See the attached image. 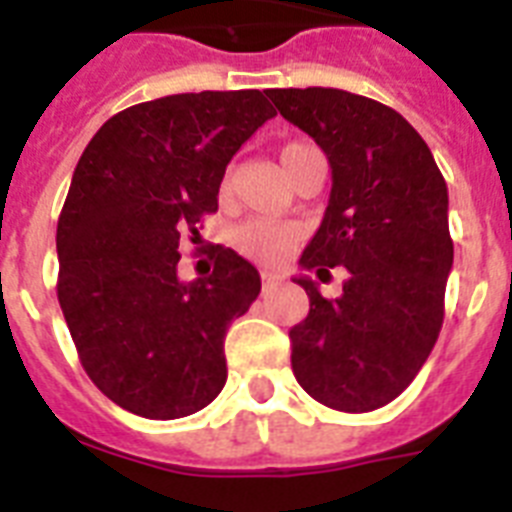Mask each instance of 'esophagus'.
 Returning <instances> with one entry per match:
<instances>
[{"label":"esophagus","mask_w":512,"mask_h":512,"mask_svg":"<svg viewBox=\"0 0 512 512\" xmlns=\"http://www.w3.org/2000/svg\"><path fill=\"white\" fill-rule=\"evenodd\" d=\"M281 276H276V273H263V292H268L271 287H276V284H281Z\"/></svg>","instance_id":"1"}]
</instances>
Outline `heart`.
<instances>
[{
  "mask_svg": "<svg viewBox=\"0 0 512 512\" xmlns=\"http://www.w3.org/2000/svg\"><path fill=\"white\" fill-rule=\"evenodd\" d=\"M305 146V143H289L281 151V162H287L289 156L295 154L297 148ZM228 191V180L223 183V193ZM233 247L239 249L241 255L252 257L255 263L263 265H279L281 260H287V255L295 249L300 233H297L295 225L279 223V220H268V217H255V220H247L241 223L236 231H233Z\"/></svg>",
  "mask_w": 512,
  "mask_h": 512,
  "instance_id": "b5f03b06",
  "label": "heart"
}]
</instances>
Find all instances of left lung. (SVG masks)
I'll list each match as a JSON object with an SVG mask.
<instances>
[{"label": "left lung", "instance_id": "1", "mask_svg": "<svg viewBox=\"0 0 512 512\" xmlns=\"http://www.w3.org/2000/svg\"><path fill=\"white\" fill-rule=\"evenodd\" d=\"M281 116L308 132L332 167V193L300 265L348 279L329 300L295 279L311 311L292 340V372L308 396L337 412H372L417 377L444 324L452 271L449 193L428 143L377 100L332 87L268 92Z\"/></svg>", "mask_w": 512, "mask_h": 512}]
</instances>
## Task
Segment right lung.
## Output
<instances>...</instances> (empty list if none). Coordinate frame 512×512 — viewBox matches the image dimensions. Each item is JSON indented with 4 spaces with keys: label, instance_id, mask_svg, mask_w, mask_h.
Masks as SVG:
<instances>
[{
    "label": "right lung",
    "instance_id": "add662e5",
    "mask_svg": "<svg viewBox=\"0 0 512 512\" xmlns=\"http://www.w3.org/2000/svg\"><path fill=\"white\" fill-rule=\"evenodd\" d=\"M273 106L260 90L183 92L111 116L84 148L58 220V303L90 380L148 420H177L223 390L228 324L260 273L215 247V268L180 281V236L217 212L233 154Z\"/></svg>",
    "mask_w": 512,
    "mask_h": 512
}]
</instances>
